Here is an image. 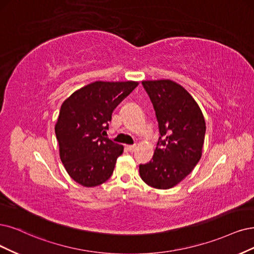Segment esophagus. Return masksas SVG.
<instances>
[{
    "mask_svg": "<svg viewBox=\"0 0 254 254\" xmlns=\"http://www.w3.org/2000/svg\"><path fill=\"white\" fill-rule=\"evenodd\" d=\"M127 148L128 149L129 152H135L136 151V148H137V145L136 144H134V145H127Z\"/></svg>",
    "mask_w": 254,
    "mask_h": 254,
    "instance_id": "34e87169",
    "label": "esophagus"
}]
</instances>
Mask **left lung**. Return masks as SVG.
Segmentation results:
<instances>
[{
    "label": "left lung",
    "mask_w": 254,
    "mask_h": 254,
    "mask_svg": "<svg viewBox=\"0 0 254 254\" xmlns=\"http://www.w3.org/2000/svg\"><path fill=\"white\" fill-rule=\"evenodd\" d=\"M160 137L153 159L139 165L141 179L158 190L172 189L199 162L206 126L198 103L179 83L170 79L144 80Z\"/></svg>",
    "instance_id": "1"
}]
</instances>
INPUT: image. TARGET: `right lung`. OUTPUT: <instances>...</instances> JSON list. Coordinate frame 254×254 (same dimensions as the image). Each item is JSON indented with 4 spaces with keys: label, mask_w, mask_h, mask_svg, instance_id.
<instances>
[{
    "label": "right lung",
    "mask_w": 254,
    "mask_h": 254,
    "mask_svg": "<svg viewBox=\"0 0 254 254\" xmlns=\"http://www.w3.org/2000/svg\"><path fill=\"white\" fill-rule=\"evenodd\" d=\"M136 81H95L65 99L55 125L61 160L72 179L93 187L112 176L124 146L105 137L112 113Z\"/></svg>",
    "instance_id": "obj_1"
}]
</instances>
